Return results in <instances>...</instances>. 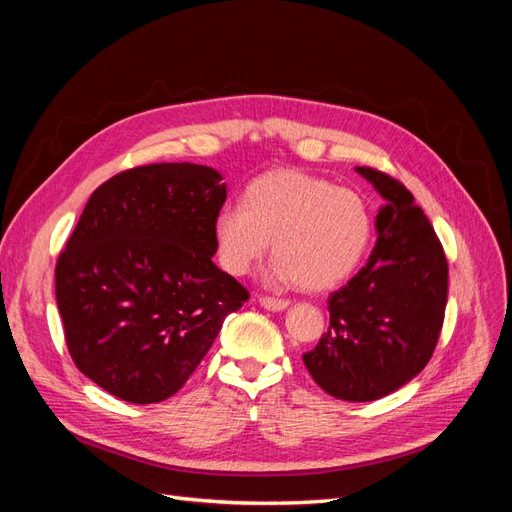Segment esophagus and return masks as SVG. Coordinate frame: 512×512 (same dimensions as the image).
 I'll return each mask as SVG.
<instances>
[{
  "label": "esophagus",
  "instance_id": "obj_1",
  "mask_svg": "<svg viewBox=\"0 0 512 512\" xmlns=\"http://www.w3.org/2000/svg\"><path fill=\"white\" fill-rule=\"evenodd\" d=\"M258 301L265 309H271V312H282V309L290 305L288 299H275V297H260Z\"/></svg>",
  "mask_w": 512,
  "mask_h": 512
}]
</instances>
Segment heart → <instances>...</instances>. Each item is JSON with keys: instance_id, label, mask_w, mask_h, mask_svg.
<instances>
[{"instance_id": "b5f03b06", "label": "heart", "mask_w": 512, "mask_h": 512, "mask_svg": "<svg viewBox=\"0 0 512 512\" xmlns=\"http://www.w3.org/2000/svg\"><path fill=\"white\" fill-rule=\"evenodd\" d=\"M213 230L230 275L250 271L273 241L275 280L327 290L359 267L371 239V213L356 192L282 168L250 183L245 207H222Z\"/></svg>"}]
</instances>
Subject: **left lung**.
Returning a JSON list of instances; mask_svg holds the SVG:
<instances>
[{"label": "left lung", "mask_w": 512, "mask_h": 512, "mask_svg": "<svg viewBox=\"0 0 512 512\" xmlns=\"http://www.w3.org/2000/svg\"><path fill=\"white\" fill-rule=\"evenodd\" d=\"M386 205L367 265L329 297V331L303 363L324 393L374 401L421 374L436 350L448 297V262L404 183L356 166Z\"/></svg>", "instance_id": "1"}]
</instances>
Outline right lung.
I'll return each instance as SVG.
<instances>
[{"instance_id": "obj_1", "label": "right lung", "mask_w": 512, "mask_h": 512, "mask_svg": "<svg viewBox=\"0 0 512 512\" xmlns=\"http://www.w3.org/2000/svg\"><path fill=\"white\" fill-rule=\"evenodd\" d=\"M218 170L136 166L91 194L55 267V297L74 365L130 404L175 395L222 322L250 299L213 265Z\"/></svg>"}]
</instances>
